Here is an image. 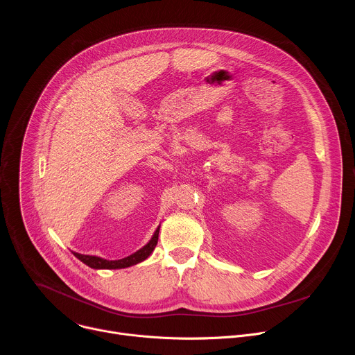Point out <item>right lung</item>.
I'll return each instance as SVG.
<instances>
[{
	"instance_id": "obj_1",
	"label": "right lung",
	"mask_w": 355,
	"mask_h": 355,
	"mask_svg": "<svg viewBox=\"0 0 355 355\" xmlns=\"http://www.w3.org/2000/svg\"><path fill=\"white\" fill-rule=\"evenodd\" d=\"M159 232H160V226L156 229L153 237L150 239V241L141 247L140 250H137L133 254L121 259V260H105V259H101L96 256H84V254H78V252H74V256L83 261L85 266L95 268V270H118V268H126L130 266H135L137 263L144 261L151 252H153L155 247L157 245V240H159Z\"/></svg>"
}]
</instances>
